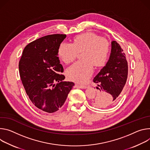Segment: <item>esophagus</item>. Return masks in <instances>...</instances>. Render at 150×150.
Returning a JSON list of instances; mask_svg holds the SVG:
<instances>
[{"instance_id": "esophagus-1", "label": "esophagus", "mask_w": 150, "mask_h": 150, "mask_svg": "<svg viewBox=\"0 0 150 150\" xmlns=\"http://www.w3.org/2000/svg\"><path fill=\"white\" fill-rule=\"evenodd\" d=\"M76 87L78 88H80V89H86L88 88L86 86H81V85H76Z\"/></svg>"}]
</instances>
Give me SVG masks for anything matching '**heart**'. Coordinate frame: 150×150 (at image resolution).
Returning <instances> with one entry per match:
<instances>
[{
	"label": "heart",
	"mask_w": 150,
	"mask_h": 150,
	"mask_svg": "<svg viewBox=\"0 0 150 150\" xmlns=\"http://www.w3.org/2000/svg\"><path fill=\"white\" fill-rule=\"evenodd\" d=\"M83 60L74 63L67 69L66 74L72 81L84 84L93 73V65L102 67L108 61L110 45L108 41L93 33H86L77 36L73 43L62 42L58 48V55L65 63L74 61L79 52Z\"/></svg>",
	"instance_id": "heart-1"
}]
</instances>
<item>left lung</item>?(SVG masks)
I'll use <instances>...</instances> for the list:
<instances>
[{"instance_id": "left-lung-1", "label": "left lung", "mask_w": 150, "mask_h": 150, "mask_svg": "<svg viewBox=\"0 0 150 150\" xmlns=\"http://www.w3.org/2000/svg\"><path fill=\"white\" fill-rule=\"evenodd\" d=\"M108 61L93 80L99 90L93 101V105L98 108L115 105L122 94L127 78L128 65L125 54L115 41H112Z\"/></svg>"}]
</instances>
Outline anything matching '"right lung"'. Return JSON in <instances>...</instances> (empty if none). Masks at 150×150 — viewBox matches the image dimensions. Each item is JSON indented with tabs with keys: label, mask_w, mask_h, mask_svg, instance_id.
<instances>
[{
	"label": "right lung",
	"mask_w": 150,
	"mask_h": 150,
	"mask_svg": "<svg viewBox=\"0 0 150 150\" xmlns=\"http://www.w3.org/2000/svg\"><path fill=\"white\" fill-rule=\"evenodd\" d=\"M65 38L66 35H47L30 43L19 62L21 80L30 101L49 113L64 105L74 85L73 82L64 80V69L57 57L59 46Z\"/></svg>",
	"instance_id": "add662e5"
}]
</instances>
